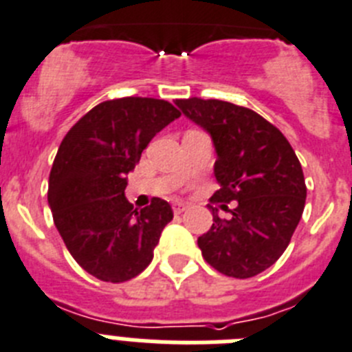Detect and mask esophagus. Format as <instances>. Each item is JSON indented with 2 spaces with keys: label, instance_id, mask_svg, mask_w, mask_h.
<instances>
[{
  "label": "esophagus",
  "instance_id": "1",
  "mask_svg": "<svg viewBox=\"0 0 352 352\" xmlns=\"http://www.w3.org/2000/svg\"><path fill=\"white\" fill-rule=\"evenodd\" d=\"M186 209H188V206H186V204H182V201H177L175 206H173V212H175V214L184 212Z\"/></svg>",
  "mask_w": 352,
  "mask_h": 352
}]
</instances>
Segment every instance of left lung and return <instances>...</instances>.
I'll list each match as a JSON object with an SVG mask.
<instances>
[{"instance_id": "obj_1", "label": "left lung", "mask_w": 352, "mask_h": 352, "mask_svg": "<svg viewBox=\"0 0 352 352\" xmlns=\"http://www.w3.org/2000/svg\"><path fill=\"white\" fill-rule=\"evenodd\" d=\"M175 104L212 138L219 184L212 200L235 201L230 219L210 207L214 223L198 237V248L219 273L256 276L282 256L303 214L307 186L298 155L280 129L253 109L198 97Z\"/></svg>"}]
</instances>
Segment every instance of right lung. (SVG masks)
I'll use <instances>...</instances> for the list:
<instances>
[{
	"label": "right lung",
	"mask_w": 352,
	"mask_h": 352,
	"mask_svg": "<svg viewBox=\"0 0 352 352\" xmlns=\"http://www.w3.org/2000/svg\"><path fill=\"white\" fill-rule=\"evenodd\" d=\"M180 111L163 99L104 100L65 134L49 173L47 201L70 255L91 276L120 283L154 258L170 204L152 198L138 210L124 191L142 152Z\"/></svg>",
	"instance_id": "add662e5"
}]
</instances>
